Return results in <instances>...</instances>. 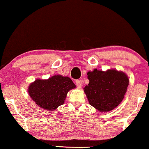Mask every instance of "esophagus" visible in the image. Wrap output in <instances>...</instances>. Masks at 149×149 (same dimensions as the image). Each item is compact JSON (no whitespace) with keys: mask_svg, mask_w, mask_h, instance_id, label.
<instances>
[{"mask_svg":"<svg viewBox=\"0 0 149 149\" xmlns=\"http://www.w3.org/2000/svg\"><path fill=\"white\" fill-rule=\"evenodd\" d=\"M75 84L78 88H80L81 86V80H76L75 81Z\"/></svg>","mask_w":149,"mask_h":149,"instance_id":"34e87169","label":"esophagus"}]
</instances>
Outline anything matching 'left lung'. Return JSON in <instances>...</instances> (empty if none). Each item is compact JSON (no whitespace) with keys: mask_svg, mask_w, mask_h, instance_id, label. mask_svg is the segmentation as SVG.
Returning <instances> with one entry per match:
<instances>
[{"mask_svg":"<svg viewBox=\"0 0 149 149\" xmlns=\"http://www.w3.org/2000/svg\"><path fill=\"white\" fill-rule=\"evenodd\" d=\"M89 84L84 88L91 105L100 112L114 109L122 101L129 85V79L123 72L95 69L87 73Z\"/></svg>","mask_w":149,"mask_h":149,"instance_id":"8db88e82","label":"left lung"}]
</instances>
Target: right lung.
<instances>
[{"label": "right lung", "mask_w": 149, "mask_h": 149, "mask_svg": "<svg viewBox=\"0 0 149 149\" xmlns=\"http://www.w3.org/2000/svg\"><path fill=\"white\" fill-rule=\"evenodd\" d=\"M75 87L69 77L56 75L47 79H36L29 86L28 91L37 105L51 111L62 105L68 92Z\"/></svg>", "instance_id": "right-lung-1"}]
</instances>
